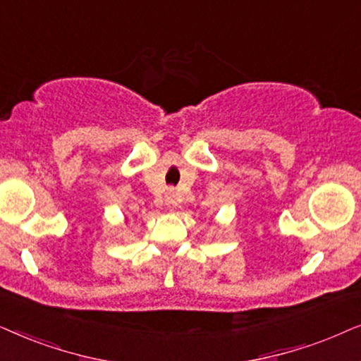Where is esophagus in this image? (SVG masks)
Segmentation results:
<instances>
[{"instance_id": "esophagus-1", "label": "esophagus", "mask_w": 361, "mask_h": 361, "mask_svg": "<svg viewBox=\"0 0 361 361\" xmlns=\"http://www.w3.org/2000/svg\"><path fill=\"white\" fill-rule=\"evenodd\" d=\"M165 204L168 209H175L178 204V193L175 191V188H168L165 193Z\"/></svg>"}]
</instances>
